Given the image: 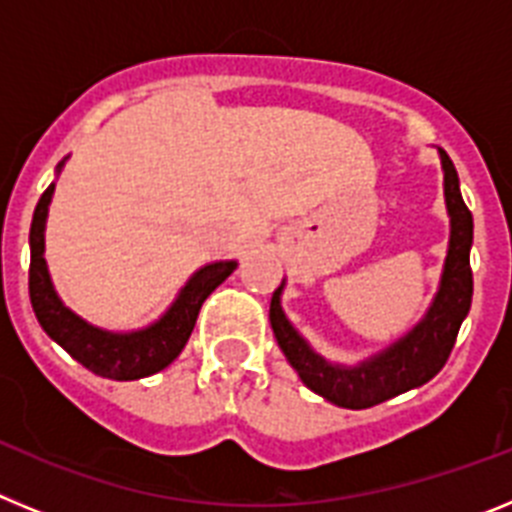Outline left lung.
<instances>
[{
	"instance_id": "8db88e82",
	"label": "left lung",
	"mask_w": 512,
	"mask_h": 512,
	"mask_svg": "<svg viewBox=\"0 0 512 512\" xmlns=\"http://www.w3.org/2000/svg\"><path fill=\"white\" fill-rule=\"evenodd\" d=\"M438 156H441L443 197H446V212H449L451 223L449 248H446L441 282H438L431 307L405 336L359 364H336V361L320 356L284 315V279L271 297L269 320L282 354L295 366L305 387H310L315 395L325 397L338 408H372V405L415 390L436 377L449 359L456 333L472 307L474 284L472 269H469L474 235L472 212L461 200L459 174H456L451 158L441 148H438Z\"/></svg>"
}]
</instances>
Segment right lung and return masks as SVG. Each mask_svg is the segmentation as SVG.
<instances>
[{
    "instance_id": "right-lung-1",
    "label": "right lung",
    "mask_w": 512,
    "mask_h": 512,
    "mask_svg": "<svg viewBox=\"0 0 512 512\" xmlns=\"http://www.w3.org/2000/svg\"><path fill=\"white\" fill-rule=\"evenodd\" d=\"M63 164L66 158L58 164L56 174H61ZM53 189L56 184L43 192L33 212V225H30V302H33L38 323L66 354H71V359L87 366L89 372L99 377L130 382V379L151 377L166 369L187 346L202 302L233 274L238 261H212L194 271L187 284L179 289L174 302L166 307L164 315L146 328H99L63 305L53 287L48 261H45V220H48Z\"/></svg>"
}]
</instances>
